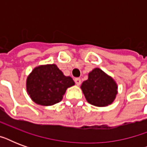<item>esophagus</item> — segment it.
<instances>
[{
    "mask_svg": "<svg viewBox=\"0 0 147 147\" xmlns=\"http://www.w3.org/2000/svg\"><path fill=\"white\" fill-rule=\"evenodd\" d=\"M75 82L77 85H79L81 84V79L79 78H75Z\"/></svg>",
    "mask_w": 147,
    "mask_h": 147,
    "instance_id": "1",
    "label": "esophagus"
}]
</instances>
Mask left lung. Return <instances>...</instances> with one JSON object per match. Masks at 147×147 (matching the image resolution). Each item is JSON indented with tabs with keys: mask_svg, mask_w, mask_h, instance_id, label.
Wrapping results in <instances>:
<instances>
[{
	"mask_svg": "<svg viewBox=\"0 0 147 147\" xmlns=\"http://www.w3.org/2000/svg\"><path fill=\"white\" fill-rule=\"evenodd\" d=\"M88 102L98 107L111 104L116 97L117 86L113 78L100 69H94L88 74V79L82 85Z\"/></svg>",
	"mask_w": 147,
	"mask_h": 147,
	"instance_id": "left-lung-1",
	"label": "left lung"
}]
</instances>
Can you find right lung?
<instances>
[{
    "label": "right lung",
    "instance_id": "1",
    "mask_svg": "<svg viewBox=\"0 0 147 147\" xmlns=\"http://www.w3.org/2000/svg\"><path fill=\"white\" fill-rule=\"evenodd\" d=\"M74 85L72 78L65 76L54 64L36 67L26 80V89L31 99L43 106L61 101L67 88Z\"/></svg>",
    "mask_w": 147,
    "mask_h": 147
}]
</instances>
